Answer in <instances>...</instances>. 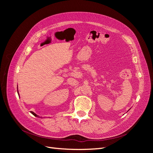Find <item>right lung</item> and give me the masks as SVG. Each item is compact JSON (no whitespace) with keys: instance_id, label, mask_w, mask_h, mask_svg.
Returning a JSON list of instances; mask_svg holds the SVG:
<instances>
[{"instance_id":"right-lung-1","label":"right lung","mask_w":153,"mask_h":153,"mask_svg":"<svg viewBox=\"0 0 153 153\" xmlns=\"http://www.w3.org/2000/svg\"><path fill=\"white\" fill-rule=\"evenodd\" d=\"M18 88V87H17ZM17 92H18V96H19V93H18V91H17ZM30 113L32 114H33L34 116H36V117H40L38 115H37L36 114H35L34 112H32V111H30Z\"/></svg>"}]
</instances>
